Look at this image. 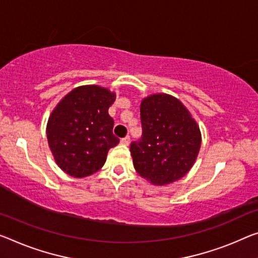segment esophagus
Masks as SVG:
<instances>
[{
	"label": "esophagus",
	"instance_id": "34e87169",
	"mask_svg": "<svg viewBox=\"0 0 258 258\" xmlns=\"http://www.w3.org/2000/svg\"><path fill=\"white\" fill-rule=\"evenodd\" d=\"M121 143H122V144H124V145H129L130 144V136H125V137L122 138Z\"/></svg>",
	"mask_w": 258,
	"mask_h": 258
}]
</instances>
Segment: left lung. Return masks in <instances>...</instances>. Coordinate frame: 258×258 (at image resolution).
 <instances>
[{
  "label": "left lung",
  "instance_id": "left-lung-1",
  "mask_svg": "<svg viewBox=\"0 0 258 258\" xmlns=\"http://www.w3.org/2000/svg\"><path fill=\"white\" fill-rule=\"evenodd\" d=\"M142 137L130 144L134 167L157 185L183 177L195 162L201 133L188 109L168 94H153L141 105Z\"/></svg>",
  "mask_w": 258,
  "mask_h": 258
}]
</instances>
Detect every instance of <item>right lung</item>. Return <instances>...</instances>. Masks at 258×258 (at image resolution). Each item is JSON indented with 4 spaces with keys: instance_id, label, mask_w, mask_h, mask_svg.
Segmentation results:
<instances>
[{
    "instance_id": "1",
    "label": "right lung",
    "mask_w": 258,
    "mask_h": 258,
    "mask_svg": "<svg viewBox=\"0 0 258 258\" xmlns=\"http://www.w3.org/2000/svg\"><path fill=\"white\" fill-rule=\"evenodd\" d=\"M115 94L97 85L79 86L62 99L47 124L49 148L62 170L85 177L104 166L120 140L113 134L108 108Z\"/></svg>"
}]
</instances>
